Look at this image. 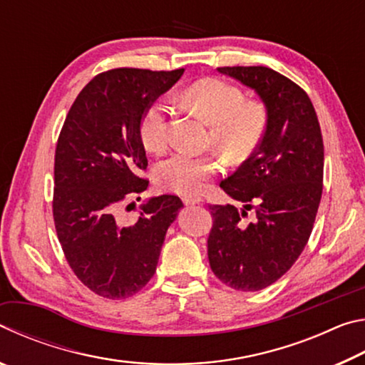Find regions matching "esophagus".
I'll use <instances>...</instances> for the list:
<instances>
[{"label":"esophagus","instance_id":"esophagus-1","mask_svg":"<svg viewBox=\"0 0 365 365\" xmlns=\"http://www.w3.org/2000/svg\"><path fill=\"white\" fill-rule=\"evenodd\" d=\"M183 202L187 206H195V205H201L202 197L200 196H183Z\"/></svg>","mask_w":365,"mask_h":365}]
</instances>
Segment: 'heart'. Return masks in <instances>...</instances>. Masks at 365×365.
I'll return each mask as SVG.
<instances>
[{
    "mask_svg": "<svg viewBox=\"0 0 365 365\" xmlns=\"http://www.w3.org/2000/svg\"><path fill=\"white\" fill-rule=\"evenodd\" d=\"M185 108L209 125L207 143L230 164H243L261 145L267 130V109L261 101H246L238 86L220 78H202L191 83L180 95ZM170 108L164 100L153 101L140 120L141 143L151 153H163L169 143ZM224 169L215 154L191 156L175 153L160 160L156 182L178 195H197L209 178Z\"/></svg>",
    "mask_w": 365,
    "mask_h": 365,
    "instance_id": "1",
    "label": "heart"
}]
</instances>
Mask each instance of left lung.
Masks as SVG:
<instances>
[{
  "instance_id": "left-lung-1",
  "label": "left lung",
  "mask_w": 365,
  "mask_h": 365,
  "mask_svg": "<svg viewBox=\"0 0 365 365\" xmlns=\"http://www.w3.org/2000/svg\"><path fill=\"white\" fill-rule=\"evenodd\" d=\"M250 86L267 109L255 154L220 188L243 202L211 205L207 257L214 275L240 292H259L287 274L304 250L322 197L324 141L311 100L299 85L262 66L219 67ZM255 206H252V202ZM255 209V220L246 222Z\"/></svg>"
}]
</instances>
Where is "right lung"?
<instances>
[{"instance_id": "obj_1", "label": "right lung", "mask_w": 365, "mask_h": 365, "mask_svg": "<svg viewBox=\"0 0 365 365\" xmlns=\"http://www.w3.org/2000/svg\"><path fill=\"white\" fill-rule=\"evenodd\" d=\"M182 73L128 67L98 73L59 133L54 225L73 274L103 298H128L151 280L165 232L183 207L178 196L160 195L141 205L135 224L119 217L120 202L148 188L140 177L148 168L141 115Z\"/></svg>"}]
</instances>
